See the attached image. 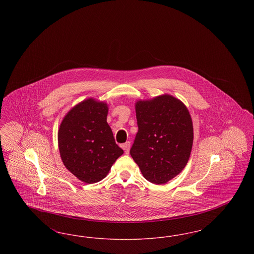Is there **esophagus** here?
Here are the masks:
<instances>
[{
  "instance_id": "1",
  "label": "esophagus",
  "mask_w": 254,
  "mask_h": 254,
  "mask_svg": "<svg viewBox=\"0 0 254 254\" xmlns=\"http://www.w3.org/2000/svg\"><path fill=\"white\" fill-rule=\"evenodd\" d=\"M122 147H123V149L125 150V152H126V154H128L129 153V148H130V142H127V143H125L124 145H122Z\"/></svg>"
}]
</instances>
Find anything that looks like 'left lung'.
I'll use <instances>...</instances> for the list:
<instances>
[{
	"label": "left lung",
	"mask_w": 254,
	"mask_h": 254,
	"mask_svg": "<svg viewBox=\"0 0 254 254\" xmlns=\"http://www.w3.org/2000/svg\"><path fill=\"white\" fill-rule=\"evenodd\" d=\"M138 132L130 155L147 181L163 185L187 166L193 144L190 111L179 99L163 94L135 103Z\"/></svg>",
	"instance_id": "8db88e82"
}]
</instances>
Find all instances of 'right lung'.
<instances>
[{"instance_id": "right-lung-1", "label": "right lung", "mask_w": 254, "mask_h": 254, "mask_svg": "<svg viewBox=\"0 0 254 254\" xmlns=\"http://www.w3.org/2000/svg\"><path fill=\"white\" fill-rule=\"evenodd\" d=\"M109 105L87 98L61 122L58 145L66 169L86 184L103 180L124 150L115 143L107 122Z\"/></svg>"}]
</instances>
